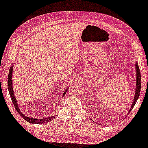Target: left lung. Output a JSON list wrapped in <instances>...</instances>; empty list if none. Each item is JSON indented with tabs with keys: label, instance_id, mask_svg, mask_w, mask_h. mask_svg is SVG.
Listing matches in <instances>:
<instances>
[{
	"label": "left lung",
	"instance_id": "1",
	"mask_svg": "<svg viewBox=\"0 0 148 148\" xmlns=\"http://www.w3.org/2000/svg\"><path fill=\"white\" fill-rule=\"evenodd\" d=\"M135 69H136V90H135V96H134V99L133 100V104L131 105V107L129 110V112L127 113V114H129V113L130 112V111L132 110V108L134 107L135 104H136L137 100H138L139 97V94H140V92H141V73H140V71H139V65L137 62H136L135 63Z\"/></svg>",
	"mask_w": 148,
	"mask_h": 148
}]
</instances>
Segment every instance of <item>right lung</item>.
<instances>
[{"label": "right lung", "mask_w": 148, "mask_h": 148, "mask_svg": "<svg viewBox=\"0 0 148 148\" xmlns=\"http://www.w3.org/2000/svg\"><path fill=\"white\" fill-rule=\"evenodd\" d=\"M13 65L9 69L7 84H8V89H9V92L10 96H11L12 102H13V104L14 105V106H15V108H16V110H17V112L19 113V114L21 115V116L23 117V118L25 119L26 121H27V122H29L30 123H33V124H42V123H46L50 122V121H52V119H53V118H54L53 116L47 117V118H45V119H35V118H32V117L25 116V114H23V113L21 112V110H20L19 106H18V105H17V100H16V98L15 97V94H14V92H13V82H12V75H13ZM67 90H68L66 89V90L64 91V94L62 95V97L64 96V94H66V91Z\"/></svg>", "instance_id": "1"}]
</instances>
